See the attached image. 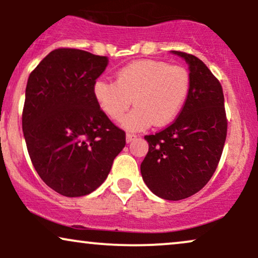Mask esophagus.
Wrapping results in <instances>:
<instances>
[{"label": "esophagus", "mask_w": 258, "mask_h": 258, "mask_svg": "<svg viewBox=\"0 0 258 258\" xmlns=\"http://www.w3.org/2000/svg\"><path fill=\"white\" fill-rule=\"evenodd\" d=\"M136 138H137V135H135V133H130V132L126 133V141H127V143H130V142L135 141Z\"/></svg>", "instance_id": "obj_1"}]
</instances>
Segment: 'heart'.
Returning a JSON list of instances; mask_svg holds the SVG:
<instances>
[{
  "mask_svg": "<svg viewBox=\"0 0 258 258\" xmlns=\"http://www.w3.org/2000/svg\"><path fill=\"white\" fill-rule=\"evenodd\" d=\"M190 86V74L182 65L137 60L120 69L115 82L97 80L93 94L100 109L114 121L122 119L133 99L136 108L123 119V126L141 131L152 123L161 127L172 122L188 99Z\"/></svg>",
  "mask_w": 258,
  "mask_h": 258,
  "instance_id": "obj_1",
  "label": "heart"
}]
</instances>
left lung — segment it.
<instances>
[{
  "label": "left lung",
  "instance_id": "obj_1",
  "mask_svg": "<svg viewBox=\"0 0 258 258\" xmlns=\"http://www.w3.org/2000/svg\"><path fill=\"white\" fill-rule=\"evenodd\" d=\"M189 64L190 93L177 119L155 135L141 164L148 188L165 200H182L211 179L223 152L228 120L218 79L193 54L172 51Z\"/></svg>",
  "mask_w": 258,
  "mask_h": 258
}]
</instances>
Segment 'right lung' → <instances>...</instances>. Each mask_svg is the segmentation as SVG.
<instances>
[{"label": "right lung", "mask_w": 258, "mask_h": 258, "mask_svg": "<svg viewBox=\"0 0 258 258\" xmlns=\"http://www.w3.org/2000/svg\"><path fill=\"white\" fill-rule=\"evenodd\" d=\"M109 59L76 48L54 49L32 70L22 123L35 170L64 197H84L108 177L126 146L93 94Z\"/></svg>", "instance_id": "1"}]
</instances>
